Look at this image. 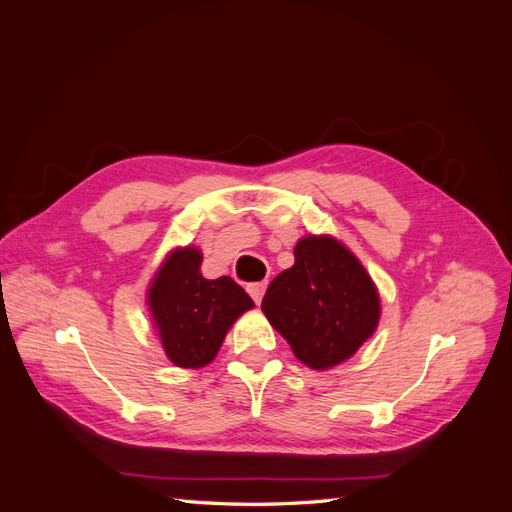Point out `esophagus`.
Listing matches in <instances>:
<instances>
[{
	"mask_svg": "<svg viewBox=\"0 0 512 512\" xmlns=\"http://www.w3.org/2000/svg\"><path fill=\"white\" fill-rule=\"evenodd\" d=\"M267 290V282H254V284H247V292H250V297L260 303L262 301V294Z\"/></svg>",
	"mask_w": 512,
	"mask_h": 512,
	"instance_id": "1",
	"label": "esophagus"
}]
</instances>
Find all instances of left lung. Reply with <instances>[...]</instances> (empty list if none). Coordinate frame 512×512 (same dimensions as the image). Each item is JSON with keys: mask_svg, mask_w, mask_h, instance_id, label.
Here are the masks:
<instances>
[{"mask_svg": "<svg viewBox=\"0 0 512 512\" xmlns=\"http://www.w3.org/2000/svg\"><path fill=\"white\" fill-rule=\"evenodd\" d=\"M262 312L312 369L346 361L376 331L378 290L363 265L331 237L294 245V265L269 284Z\"/></svg>", "mask_w": 512, "mask_h": 512, "instance_id": "obj_1", "label": "left lung"}]
</instances>
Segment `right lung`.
Masks as SVG:
<instances>
[{
	"instance_id": "right-lung-1",
	"label": "right lung",
	"mask_w": 512,
	"mask_h": 512,
	"mask_svg": "<svg viewBox=\"0 0 512 512\" xmlns=\"http://www.w3.org/2000/svg\"><path fill=\"white\" fill-rule=\"evenodd\" d=\"M194 247L170 254L149 288V307L164 352L179 367H205L254 301L232 277L205 280Z\"/></svg>"
}]
</instances>
